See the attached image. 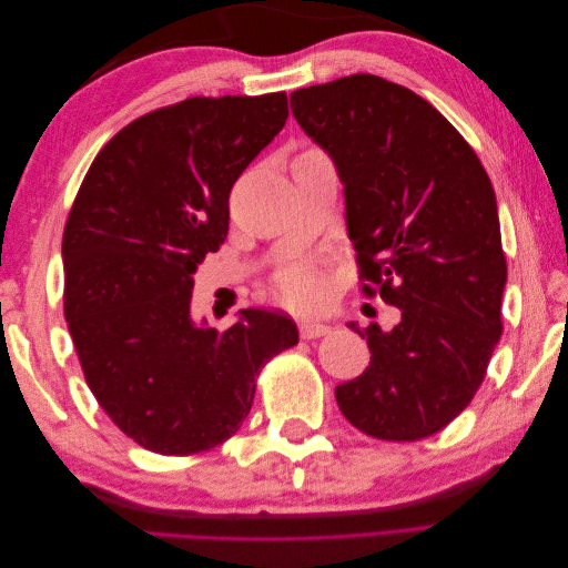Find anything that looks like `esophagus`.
Masks as SVG:
<instances>
[{
    "instance_id": "esophagus-1",
    "label": "esophagus",
    "mask_w": 568,
    "mask_h": 568,
    "mask_svg": "<svg viewBox=\"0 0 568 568\" xmlns=\"http://www.w3.org/2000/svg\"><path fill=\"white\" fill-rule=\"evenodd\" d=\"M298 332H301L303 338H320V336L329 334V326L322 324V322H313V320H301Z\"/></svg>"
}]
</instances>
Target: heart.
I'll list each match as a JSON object with an SVG mask.
<instances>
[{
	"instance_id": "b5f03b06",
	"label": "heart",
	"mask_w": 568,
	"mask_h": 568,
	"mask_svg": "<svg viewBox=\"0 0 568 568\" xmlns=\"http://www.w3.org/2000/svg\"><path fill=\"white\" fill-rule=\"evenodd\" d=\"M320 294L322 284L311 267H294L280 280V296L291 305H311Z\"/></svg>"
}]
</instances>
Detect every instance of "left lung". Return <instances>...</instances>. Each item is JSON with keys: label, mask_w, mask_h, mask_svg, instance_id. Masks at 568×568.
Here are the masks:
<instances>
[{"label": "left lung", "mask_w": 568, "mask_h": 568, "mask_svg": "<svg viewBox=\"0 0 568 568\" xmlns=\"http://www.w3.org/2000/svg\"><path fill=\"white\" fill-rule=\"evenodd\" d=\"M303 132L329 153L365 294L400 311L384 332L348 326L369 367L336 386L359 432L419 440L448 426L503 336L507 263L493 184L474 149L426 99L357 73L291 94Z\"/></svg>", "instance_id": "1"}]
</instances>
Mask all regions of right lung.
Returning <instances> with one entry per match:
<instances>
[{"label": "right lung", "mask_w": 568, "mask_h": 568, "mask_svg": "<svg viewBox=\"0 0 568 568\" xmlns=\"http://www.w3.org/2000/svg\"><path fill=\"white\" fill-rule=\"evenodd\" d=\"M288 118L284 92L184 99L99 151L63 232V313L101 409L142 448L211 450L239 432L255 376L296 346V322L192 317L194 272L230 230V192Z\"/></svg>", "instance_id": "obj_1"}]
</instances>
